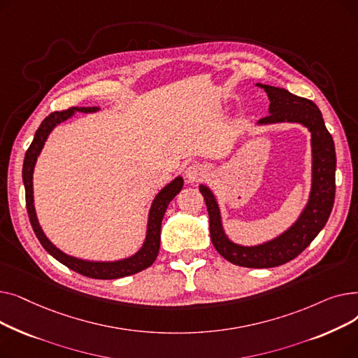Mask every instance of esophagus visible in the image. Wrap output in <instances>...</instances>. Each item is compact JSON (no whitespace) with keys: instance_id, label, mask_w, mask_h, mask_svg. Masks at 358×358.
Returning a JSON list of instances; mask_svg holds the SVG:
<instances>
[{"instance_id":"34e87169","label":"esophagus","mask_w":358,"mask_h":358,"mask_svg":"<svg viewBox=\"0 0 358 358\" xmlns=\"http://www.w3.org/2000/svg\"><path fill=\"white\" fill-rule=\"evenodd\" d=\"M206 176V168L201 164H192L185 168V178L189 182H197Z\"/></svg>"}]
</instances>
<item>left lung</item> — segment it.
Returning <instances> with one entry per match:
<instances>
[{
    "label": "left lung",
    "mask_w": 358,
    "mask_h": 358,
    "mask_svg": "<svg viewBox=\"0 0 358 358\" xmlns=\"http://www.w3.org/2000/svg\"><path fill=\"white\" fill-rule=\"evenodd\" d=\"M267 92L270 115L257 124L300 123L310 131L312 146V187L309 200L292 227L277 238L259 245L245 247L232 242L224 234L220 209L215 194L208 185L200 184L209 212L210 238L216 251L232 264L248 268H271L286 264L309 247V243L322 231L331 215L335 199V145L328 131L322 113L317 106L299 97L285 88L257 84Z\"/></svg>",
    "instance_id": "1"
}]
</instances>
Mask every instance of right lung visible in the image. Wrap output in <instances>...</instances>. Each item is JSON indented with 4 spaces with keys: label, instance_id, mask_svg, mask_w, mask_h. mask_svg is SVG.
<instances>
[{
    "label": "right lung",
    "instance_id": "right-lung-1",
    "mask_svg": "<svg viewBox=\"0 0 358 358\" xmlns=\"http://www.w3.org/2000/svg\"><path fill=\"white\" fill-rule=\"evenodd\" d=\"M99 107H71L64 111H55L41 123L39 129L36 130L34 139L29 146L24 162H23V182L26 190V208L29 213V219L31 223V228L41 241L42 247L59 262L68 268L77 271L83 275L99 278V280H113V278H122L126 275L136 274L148 267L154 264L157 255L159 252V242H161V223L168 208L169 201H171L182 189V177L174 178L171 182L166 184L164 189L155 196L152 204H150L149 215H148V228H146V238L142 248L127 258L117 259V261H88L81 259L77 257H72L61 251L58 247L48 239L45 232L42 231L39 220H37L36 210H34V199H33V171L37 161V157L41 155L43 145L50 135V131L58 126L59 123L72 117L75 113H96Z\"/></svg>",
    "mask_w": 358,
    "mask_h": 358
}]
</instances>
